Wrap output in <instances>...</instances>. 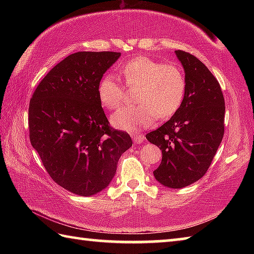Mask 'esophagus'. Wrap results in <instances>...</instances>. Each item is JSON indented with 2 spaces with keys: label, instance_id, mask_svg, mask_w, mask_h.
Instances as JSON below:
<instances>
[{
  "label": "esophagus",
  "instance_id": "obj_1",
  "mask_svg": "<svg viewBox=\"0 0 254 254\" xmlns=\"http://www.w3.org/2000/svg\"><path fill=\"white\" fill-rule=\"evenodd\" d=\"M133 141L135 144H141L145 141L144 135H133Z\"/></svg>",
  "mask_w": 254,
  "mask_h": 254
}]
</instances>
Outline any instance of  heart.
<instances>
[{
  "label": "heart",
  "mask_w": 254,
  "mask_h": 254,
  "mask_svg": "<svg viewBox=\"0 0 254 254\" xmlns=\"http://www.w3.org/2000/svg\"><path fill=\"white\" fill-rule=\"evenodd\" d=\"M124 83L136 88L137 105L121 108L111 117L113 127L127 132L148 127L156 119L165 120L179 109L187 90L185 73L176 64H165L147 57H137L120 67ZM100 104L115 110L122 104L124 87L115 75L107 74L99 80Z\"/></svg>",
  "instance_id": "heart-1"
}]
</instances>
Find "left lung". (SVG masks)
<instances>
[{
    "label": "left lung",
    "mask_w": 254,
    "mask_h": 254,
    "mask_svg": "<svg viewBox=\"0 0 254 254\" xmlns=\"http://www.w3.org/2000/svg\"><path fill=\"white\" fill-rule=\"evenodd\" d=\"M186 72L187 90L177 112L157 130L146 134L163 159L154 176L167 188L181 189L206 174L224 136L225 100L209 69L190 53L177 50Z\"/></svg>",
    "instance_id": "obj_1"
}]
</instances>
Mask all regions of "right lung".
<instances>
[{
  "label": "right lung",
  "mask_w": 254,
  "mask_h": 254,
  "mask_svg": "<svg viewBox=\"0 0 254 254\" xmlns=\"http://www.w3.org/2000/svg\"><path fill=\"white\" fill-rule=\"evenodd\" d=\"M120 56L73 53L42 78L30 99L32 147L52 180L77 195H94L109 186L121 155L132 146L127 132L109 126L97 91Z\"/></svg>",
  "instance_id": "1"
}]
</instances>
